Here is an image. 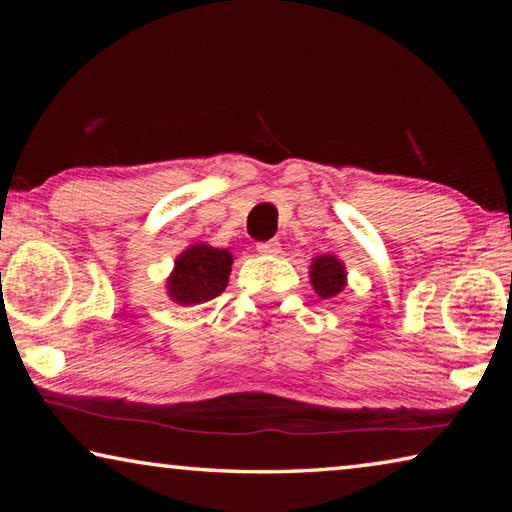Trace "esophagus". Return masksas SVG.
<instances>
[{"instance_id":"34e87169","label":"esophagus","mask_w":512,"mask_h":512,"mask_svg":"<svg viewBox=\"0 0 512 512\" xmlns=\"http://www.w3.org/2000/svg\"><path fill=\"white\" fill-rule=\"evenodd\" d=\"M257 253L259 255H279L281 253V244L277 242V239H270V242H262V244H257Z\"/></svg>"}]
</instances>
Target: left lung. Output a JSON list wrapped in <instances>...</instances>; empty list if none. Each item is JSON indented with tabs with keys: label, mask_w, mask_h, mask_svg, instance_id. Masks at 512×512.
<instances>
[{
	"label": "left lung",
	"mask_w": 512,
	"mask_h": 512,
	"mask_svg": "<svg viewBox=\"0 0 512 512\" xmlns=\"http://www.w3.org/2000/svg\"><path fill=\"white\" fill-rule=\"evenodd\" d=\"M310 284L321 299L341 295L347 286L345 264L336 255H319L310 264Z\"/></svg>",
	"instance_id": "left-lung-1"
}]
</instances>
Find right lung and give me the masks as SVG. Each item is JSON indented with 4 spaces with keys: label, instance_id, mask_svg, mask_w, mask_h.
I'll use <instances>...</instances> for the list:
<instances>
[{
    "label": "right lung",
    "instance_id": "1",
    "mask_svg": "<svg viewBox=\"0 0 512 512\" xmlns=\"http://www.w3.org/2000/svg\"><path fill=\"white\" fill-rule=\"evenodd\" d=\"M231 266L233 255L226 248L195 242L184 248L173 262V270L167 277V297L182 308L211 301L228 286Z\"/></svg>",
    "mask_w": 512,
    "mask_h": 512
}]
</instances>
